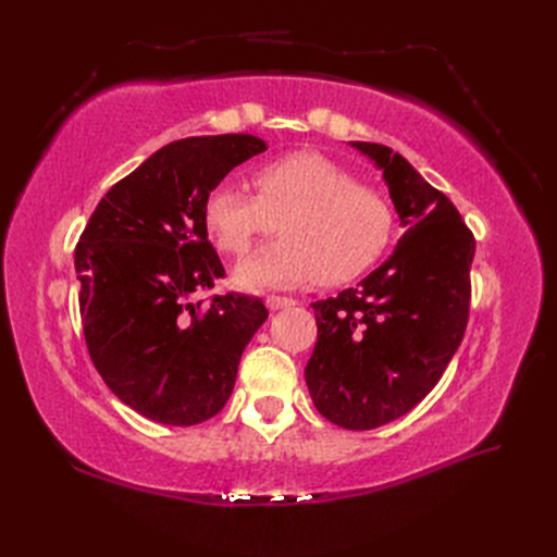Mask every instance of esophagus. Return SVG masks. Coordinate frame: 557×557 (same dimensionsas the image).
<instances>
[{"label":"esophagus","instance_id":"obj_1","mask_svg":"<svg viewBox=\"0 0 557 557\" xmlns=\"http://www.w3.org/2000/svg\"><path fill=\"white\" fill-rule=\"evenodd\" d=\"M297 301L293 297H281V295H269L267 297V307L272 311H278V309H288V307H295Z\"/></svg>","mask_w":557,"mask_h":557}]
</instances>
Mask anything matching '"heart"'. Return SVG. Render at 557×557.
I'll use <instances>...</instances> for the list:
<instances>
[{
	"label": "heart",
	"instance_id": "heart-1",
	"mask_svg": "<svg viewBox=\"0 0 557 557\" xmlns=\"http://www.w3.org/2000/svg\"><path fill=\"white\" fill-rule=\"evenodd\" d=\"M252 183L258 195L237 183L215 185L205 205L211 239L234 258L281 223L283 239L239 264L237 283L246 290L350 281L393 237L387 199L323 153L301 150L267 162Z\"/></svg>",
	"mask_w": 557,
	"mask_h": 557
}]
</instances>
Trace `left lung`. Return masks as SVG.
Listing matches in <instances>:
<instances>
[{"mask_svg": "<svg viewBox=\"0 0 557 557\" xmlns=\"http://www.w3.org/2000/svg\"><path fill=\"white\" fill-rule=\"evenodd\" d=\"M350 146L383 172L407 232L356 288L313 301L318 342L305 376L315 409L330 423L374 430L409 413L458 350L476 242L453 201L393 148Z\"/></svg>", "mask_w": 557, "mask_h": 557, "instance_id": "8db88e82", "label": "left lung"}]
</instances>
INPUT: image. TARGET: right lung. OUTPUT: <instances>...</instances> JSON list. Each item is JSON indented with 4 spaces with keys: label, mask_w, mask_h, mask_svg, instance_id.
Returning a JSON list of instances; mask_svg holds the SVG:
<instances>
[{
    "label": "right lung",
    "mask_w": 557,
    "mask_h": 557,
    "mask_svg": "<svg viewBox=\"0 0 557 557\" xmlns=\"http://www.w3.org/2000/svg\"><path fill=\"white\" fill-rule=\"evenodd\" d=\"M267 150L252 134L162 146L99 201L76 246L90 360L111 393L162 425H197L232 395L242 352L267 320L239 293L195 301L225 269L205 205L234 166Z\"/></svg>",
    "instance_id": "obj_1"
}]
</instances>
